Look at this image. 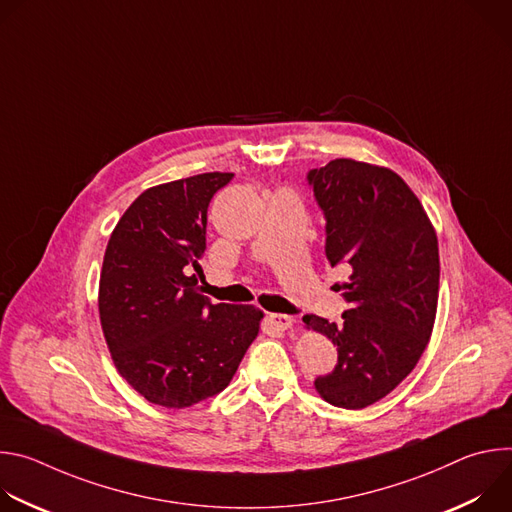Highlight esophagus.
Here are the masks:
<instances>
[{
    "mask_svg": "<svg viewBox=\"0 0 512 512\" xmlns=\"http://www.w3.org/2000/svg\"><path fill=\"white\" fill-rule=\"evenodd\" d=\"M269 322L277 330H289L291 326H294V318L287 316V314H269Z\"/></svg>",
    "mask_w": 512,
    "mask_h": 512,
    "instance_id": "obj_1",
    "label": "esophagus"
}]
</instances>
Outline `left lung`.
<instances>
[{"instance_id":"8db88e82","label":"left lung","mask_w":512,"mask_h":512,"mask_svg":"<svg viewBox=\"0 0 512 512\" xmlns=\"http://www.w3.org/2000/svg\"><path fill=\"white\" fill-rule=\"evenodd\" d=\"M326 218L330 265H350L344 322L308 314L338 364L314 381L324 401L362 409L389 395L421 358L435 322L440 251L413 190L389 168L348 158L308 172Z\"/></svg>"}]
</instances>
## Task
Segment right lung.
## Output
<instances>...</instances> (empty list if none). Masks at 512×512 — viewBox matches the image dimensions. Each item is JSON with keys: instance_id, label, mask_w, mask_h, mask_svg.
<instances>
[{"instance_id": "right-lung-1", "label": "right lung", "mask_w": 512, "mask_h": 512, "mask_svg": "<svg viewBox=\"0 0 512 512\" xmlns=\"http://www.w3.org/2000/svg\"><path fill=\"white\" fill-rule=\"evenodd\" d=\"M233 180L208 172L141 192L111 233L99 316L119 375L150 403L184 409L221 393L259 334L255 306L198 294L210 198Z\"/></svg>"}]
</instances>
